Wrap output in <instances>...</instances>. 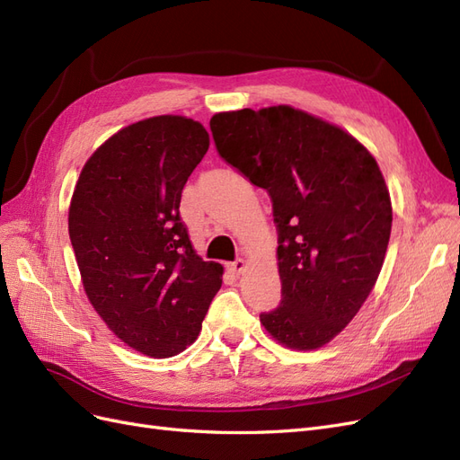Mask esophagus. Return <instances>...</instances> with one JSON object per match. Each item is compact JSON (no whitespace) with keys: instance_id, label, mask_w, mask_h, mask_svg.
<instances>
[{"instance_id":"1","label":"esophagus","mask_w":460,"mask_h":460,"mask_svg":"<svg viewBox=\"0 0 460 460\" xmlns=\"http://www.w3.org/2000/svg\"><path fill=\"white\" fill-rule=\"evenodd\" d=\"M228 269L234 272V274H242L245 270V261L243 259H235L234 262L228 264Z\"/></svg>"}]
</instances>
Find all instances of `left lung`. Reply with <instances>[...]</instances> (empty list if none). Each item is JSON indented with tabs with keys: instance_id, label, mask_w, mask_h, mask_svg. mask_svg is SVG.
Here are the masks:
<instances>
[{
	"instance_id": "1",
	"label": "left lung",
	"mask_w": 460,
	"mask_h": 460,
	"mask_svg": "<svg viewBox=\"0 0 460 460\" xmlns=\"http://www.w3.org/2000/svg\"><path fill=\"white\" fill-rule=\"evenodd\" d=\"M208 124L218 155L272 201L282 301L261 323L291 349H318L351 323L382 270L394 217L378 163L351 134L289 105Z\"/></svg>"
}]
</instances>
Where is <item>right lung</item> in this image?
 Segmentation results:
<instances>
[{
  "mask_svg": "<svg viewBox=\"0 0 460 460\" xmlns=\"http://www.w3.org/2000/svg\"><path fill=\"white\" fill-rule=\"evenodd\" d=\"M208 149L199 122L161 115L119 130L84 164L68 235L86 296L132 349L166 358L196 341L222 267L196 255L180 218Z\"/></svg>",
  "mask_w": 460,
  "mask_h": 460,
  "instance_id": "obj_1",
  "label": "right lung"
}]
</instances>
